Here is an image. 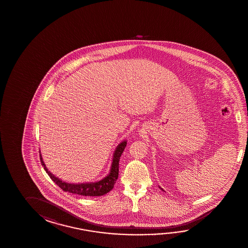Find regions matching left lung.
<instances>
[{
  "label": "left lung",
  "instance_id": "obj_1",
  "mask_svg": "<svg viewBox=\"0 0 248 248\" xmlns=\"http://www.w3.org/2000/svg\"><path fill=\"white\" fill-rule=\"evenodd\" d=\"M162 190H163V189H162Z\"/></svg>",
  "mask_w": 248,
  "mask_h": 248
}]
</instances>
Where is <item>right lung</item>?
<instances>
[{
  "label": "right lung",
  "instance_id": "right-lung-1",
  "mask_svg": "<svg viewBox=\"0 0 248 248\" xmlns=\"http://www.w3.org/2000/svg\"><path fill=\"white\" fill-rule=\"evenodd\" d=\"M126 145H127V141H123L117 146L114 155H113V160H112V164H111L110 172L109 175L98 182H94V183H82V184L66 183L62 180L56 178L54 175H52V173L47 170L41 155L40 161L42 165L44 166L45 170L49 175V177L52 179V181L55 182V184L59 186L65 192H69V193L79 195V196H104L113 188L116 180L119 177V161H120V158H121L123 151L125 149Z\"/></svg>",
  "mask_w": 248,
  "mask_h": 248
}]
</instances>
